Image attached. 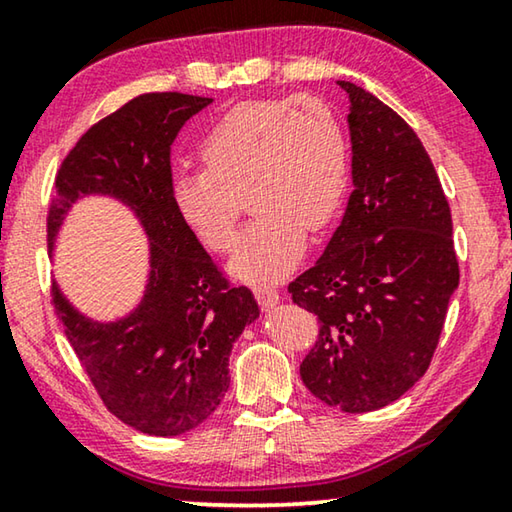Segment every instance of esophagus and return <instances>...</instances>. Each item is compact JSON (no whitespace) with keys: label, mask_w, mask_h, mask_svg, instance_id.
Listing matches in <instances>:
<instances>
[{"label":"esophagus","mask_w":512,"mask_h":512,"mask_svg":"<svg viewBox=\"0 0 512 512\" xmlns=\"http://www.w3.org/2000/svg\"><path fill=\"white\" fill-rule=\"evenodd\" d=\"M255 296H257L259 305H262L264 309H271L277 305V302H280V293H277V289L266 287V284H257Z\"/></svg>","instance_id":"1"}]
</instances>
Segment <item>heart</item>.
I'll return each mask as SVG.
<instances>
[{"instance_id": "obj_1", "label": "heart", "mask_w": 512, "mask_h": 512, "mask_svg": "<svg viewBox=\"0 0 512 512\" xmlns=\"http://www.w3.org/2000/svg\"><path fill=\"white\" fill-rule=\"evenodd\" d=\"M201 158V167L173 171V207L207 248L228 253L248 194L257 216L230 264L248 282L298 264L307 230L323 232L336 219L350 178L343 124L307 94L239 103L205 133Z\"/></svg>"}]
</instances>
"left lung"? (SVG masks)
Returning a JSON list of instances; mask_svg holds the SVG:
<instances>
[{
	"label": "left lung",
	"instance_id": "left-lung-1",
	"mask_svg": "<svg viewBox=\"0 0 512 512\" xmlns=\"http://www.w3.org/2000/svg\"><path fill=\"white\" fill-rule=\"evenodd\" d=\"M350 97L348 210L323 257L289 282L318 318L300 377L345 413L395 402L427 372L458 287L452 212L413 128L359 85Z\"/></svg>",
	"mask_w": 512,
	"mask_h": 512
}]
</instances>
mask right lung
<instances>
[{
  "label": "right lung",
  "mask_w": 512,
  "mask_h": 512,
  "mask_svg": "<svg viewBox=\"0 0 512 512\" xmlns=\"http://www.w3.org/2000/svg\"><path fill=\"white\" fill-rule=\"evenodd\" d=\"M212 99L149 92L81 135L56 173L47 239L81 194H112L140 216L151 239L142 305L119 323H92L58 287L51 302L106 409L151 436H180L210 418L230 386L228 357L259 316L248 287H235L171 201V144Z\"/></svg>",
  "instance_id": "obj_1"
}]
</instances>
